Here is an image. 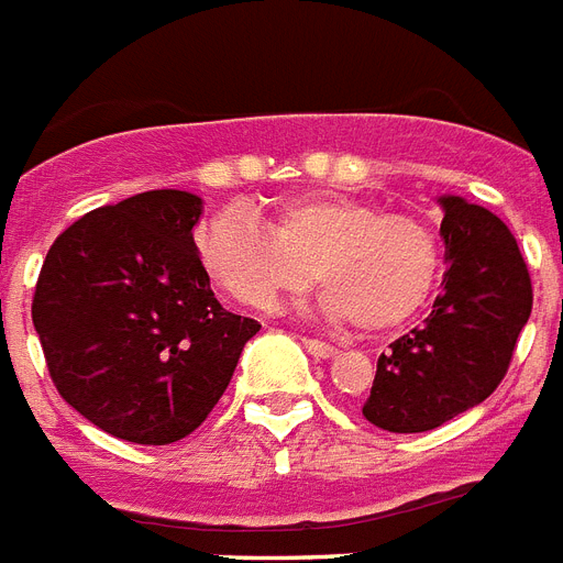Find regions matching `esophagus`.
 Listing matches in <instances>:
<instances>
[{
	"label": "esophagus",
	"instance_id": "1",
	"mask_svg": "<svg viewBox=\"0 0 563 563\" xmlns=\"http://www.w3.org/2000/svg\"><path fill=\"white\" fill-rule=\"evenodd\" d=\"M302 345L308 349V354H313L317 360H328V357H336V349L334 345L322 343V340H310V336H305Z\"/></svg>",
	"mask_w": 563,
	"mask_h": 563
}]
</instances>
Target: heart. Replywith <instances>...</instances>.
I'll list each match as a JSON object with an SVG mask.
<instances>
[{
    "mask_svg": "<svg viewBox=\"0 0 563 563\" xmlns=\"http://www.w3.org/2000/svg\"><path fill=\"white\" fill-rule=\"evenodd\" d=\"M197 255L235 302L273 310L285 296L328 287L319 310L331 322L393 331L424 308L442 250L424 220L389 214L343 195H308L276 209L273 229L241 209H223L197 232Z\"/></svg>",
    "mask_w": 563,
    "mask_h": 563,
    "instance_id": "b5f03b06",
    "label": "heart"
}]
</instances>
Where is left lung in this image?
Wrapping results in <instances>:
<instances>
[{
	"label": "left lung",
	"mask_w": 563,
	"mask_h": 563,
	"mask_svg": "<svg viewBox=\"0 0 563 563\" xmlns=\"http://www.w3.org/2000/svg\"><path fill=\"white\" fill-rule=\"evenodd\" d=\"M444 211L442 294L424 325L377 360L363 416L389 433H424L483 404L509 372L532 313V278L515 235L497 214L462 197Z\"/></svg>",
	"instance_id": "obj_1"
}]
</instances>
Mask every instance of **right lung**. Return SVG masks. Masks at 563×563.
<instances>
[{
  "instance_id": "obj_1",
  "label": "right lung",
  "mask_w": 563,
  "mask_h": 563,
  "mask_svg": "<svg viewBox=\"0 0 563 563\" xmlns=\"http://www.w3.org/2000/svg\"><path fill=\"white\" fill-rule=\"evenodd\" d=\"M203 200L159 188L75 220L40 269L31 319L57 393L103 433L170 444L227 393L258 322L214 299Z\"/></svg>"
}]
</instances>
